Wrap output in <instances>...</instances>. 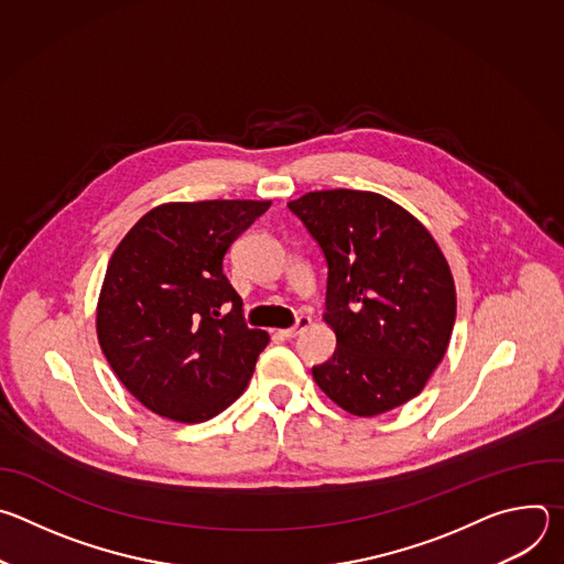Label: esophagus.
I'll list each match as a JSON object with an SVG mask.
<instances>
[{
    "label": "esophagus",
    "instance_id": "34e87169",
    "mask_svg": "<svg viewBox=\"0 0 564 564\" xmlns=\"http://www.w3.org/2000/svg\"><path fill=\"white\" fill-rule=\"evenodd\" d=\"M310 324H312V318H310V316H299V321H296V326H294V328L279 330V335H281V337H285V339H294L296 335L305 333V330L310 328Z\"/></svg>",
    "mask_w": 564,
    "mask_h": 564
}]
</instances>
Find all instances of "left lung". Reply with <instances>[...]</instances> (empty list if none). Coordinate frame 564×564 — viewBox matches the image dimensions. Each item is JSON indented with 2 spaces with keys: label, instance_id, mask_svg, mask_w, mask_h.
Here are the masks:
<instances>
[{
  "label": "left lung",
  "instance_id": "obj_1",
  "mask_svg": "<svg viewBox=\"0 0 564 564\" xmlns=\"http://www.w3.org/2000/svg\"><path fill=\"white\" fill-rule=\"evenodd\" d=\"M288 207L328 261L324 321L337 350L312 368L316 386L357 417L406 404L444 359L455 324V281L437 240L375 192H310Z\"/></svg>",
  "mask_w": 564,
  "mask_h": 564
}]
</instances>
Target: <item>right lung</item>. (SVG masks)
Wrapping results in <instances>:
<instances>
[{"label":"right lung","instance_id":"obj_1","mask_svg":"<svg viewBox=\"0 0 564 564\" xmlns=\"http://www.w3.org/2000/svg\"><path fill=\"white\" fill-rule=\"evenodd\" d=\"M270 203L158 205L116 248L96 307L98 341L116 377L151 413L207 422L248 388L270 335L246 326L243 299L223 259ZM227 304L232 310L220 315Z\"/></svg>","mask_w":564,"mask_h":564}]
</instances>
